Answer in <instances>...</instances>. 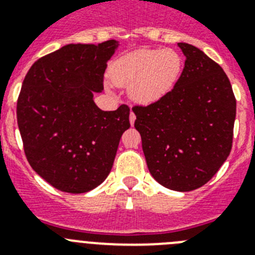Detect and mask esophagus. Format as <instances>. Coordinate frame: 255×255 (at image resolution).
Returning <instances> with one entry per match:
<instances>
[{
    "mask_svg": "<svg viewBox=\"0 0 255 255\" xmlns=\"http://www.w3.org/2000/svg\"><path fill=\"white\" fill-rule=\"evenodd\" d=\"M135 119H136V116H135V114L134 112H130V116H129V120H130V124H131V125H134V123H135Z\"/></svg>",
    "mask_w": 255,
    "mask_h": 255,
    "instance_id": "obj_1",
    "label": "esophagus"
}]
</instances>
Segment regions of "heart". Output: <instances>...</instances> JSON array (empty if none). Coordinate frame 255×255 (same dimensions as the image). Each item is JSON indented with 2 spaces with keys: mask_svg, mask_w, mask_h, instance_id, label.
Returning <instances> with one entry per match:
<instances>
[{
  "mask_svg": "<svg viewBox=\"0 0 255 255\" xmlns=\"http://www.w3.org/2000/svg\"><path fill=\"white\" fill-rule=\"evenodd\" d=\"M182 60L171 48H141L115 60L108 76L117 87H129V94L141 105L154 103L175 87Z\"/></svg>",
  "mask_w": 255,
  "mask_h": 255,
  "instance_id": "b5f03b06",
  "label": "heart"
}]
</instances>
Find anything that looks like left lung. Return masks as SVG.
<instances>
[{
    "label": "left lung",
    "mask_w": 255,
    "mask_h": 255,
    "mask_svg": "<svg viewBox=\"0 0 255 255\" xmlns=\"http://www.w3.org/2000/svg\"><path fill=\"white\" fill-rule=\"evenodd\" d=\"M179 47L186 60L175 87L132 111L150 175L164 188L191 191L215 176L231 152L236 100L217 62L191 44Z\"/></svg>",
    "instance_id": "8db88e82"
}]
</instances>
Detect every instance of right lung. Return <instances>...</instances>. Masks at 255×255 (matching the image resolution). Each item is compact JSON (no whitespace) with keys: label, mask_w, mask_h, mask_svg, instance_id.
Listing matches in <instances>:
<instances>
[{"label":"right lung","mask_w":255,"mask_h":255,"mask_svg":"<svg viewBox=\"0 0 255 255\" xmlns=\"http://www.w3.org/2000/svg\"><path fill=\"white\" fill-rule=\"evenodd\" d=\"M117 47L115 39L67 44L35 61L22 82L16 116L26 159L61 191L80 194L102 184L130 128L128 106L102 111L93 101Z\"/></svg>","instance_id":"1"}]
</instances>
